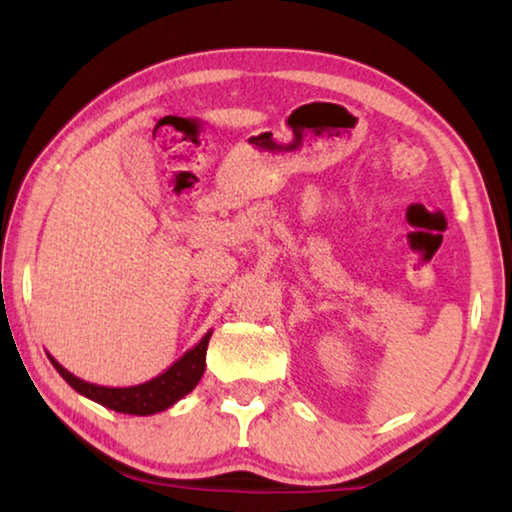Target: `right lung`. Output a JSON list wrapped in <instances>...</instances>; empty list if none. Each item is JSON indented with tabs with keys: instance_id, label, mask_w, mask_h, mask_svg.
<instances>
[{
	"instance_id": "add662e5",
	"label": "right lung",
	"mask_w": 512,
	"mask_h": 512,
	"mask_svg": "<svg viewBox=\"0 0 512 512\" xmlns=\"http://www.w3.org/2000/svg\"><path fill=\"white\" fill-rule=\"evenodd\" d=\"M210 336L212 332H207L192 350H187L183 357L164 370L162 375L144 381V384L124 386V388L90 384V381H83L81 377H76L69 370H65L54 357H51V354H47V357L51 363H54V368L60 372V377H63L76 393L88 397V400L106 406V409H112L117 413L153 415L169 409V406H173L178 400H183L187 393L194 391L205 372V354H207Z\"/></svg>"
}]
</instances>
